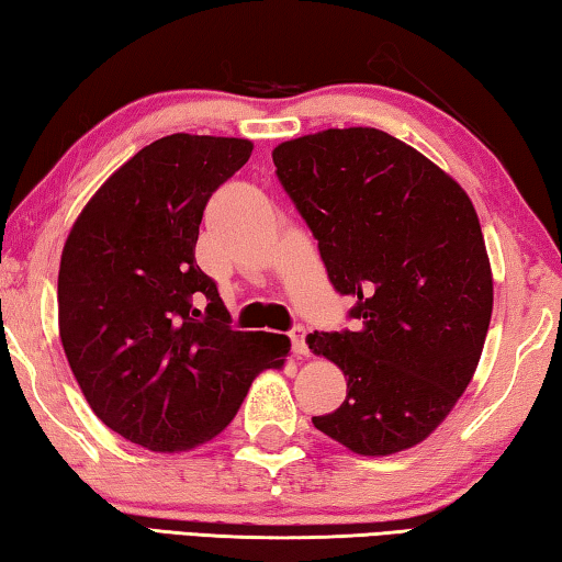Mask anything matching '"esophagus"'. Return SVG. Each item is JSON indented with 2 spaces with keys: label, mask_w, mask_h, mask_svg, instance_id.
<instances>
[{
  "label": "esophagus",
  "mask_w": 562,
  "mask_h": 562,
  "mask_svg": "<svg viewBox=\"0 0 562 562\" xmlns=\"http://www.w3.org/2000/svg\"><path fill=\"white\" fill-rule=\"evenodd\" d=\"M291 344H293V353H296V357H308L306 329H304V326H293V329H291Z\"/></svg>",
  "instance_id": "34e87169"
}]
</instances>
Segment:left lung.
I'll list each match as a JSON object with an SVG mask.
<instances>
[{"mask_svg":"<svg viewBox=\"0 0 562 562\" xmlns=\"http://www.w3.org/2000/svg\"><path fill=\"white\" fill-rule=\"evenodd\" d=\"M271 155L361 324L308 334L347 376L341 407L311 422L364 457L425 442L468 390L490 329L492 269L470 195L376 127H329Z\"/></svg>","mask_w":562,"mask_h":562,"instance_id":"8db88e82","label":"left lung"}]
</instances>
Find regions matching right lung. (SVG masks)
Returning <instances> with one entry per match:
<instances>
[{
  "label": "right lung",
  "instance_id": "1",
  "mask_svg": "<svg viewBox=\"0 0 562 562\" xmlns=\"http://www.w3.org/2000/svg\"><path fill=\"white\" fill-rule=\"evenodd\" d=\"M244 137L176 133L145 145L72 223L57 276L59 339L92 412L153 452H188L231 425L289 336L233 331L195 240ZM203 300L206 314L194 306Z\"/></svg>",
  "mask_w": 562,
  "mask_h": 562
}]
</instances>
